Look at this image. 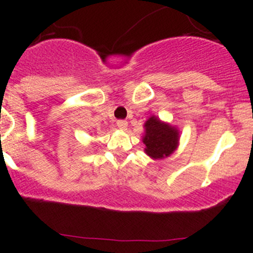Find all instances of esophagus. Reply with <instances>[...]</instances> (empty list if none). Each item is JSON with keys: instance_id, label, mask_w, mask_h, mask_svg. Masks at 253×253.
<instances>
[{"instance_id": "1", "label": "esophagus", "mask_w": 253, "mask_h": 253, "mask_svg": "<svg viewBox=\"0 0 253 253\" xmlns=\"http://www.w3.org/2000/svg\"><path fill=\"white\" fill-rule=\"evenodd\" d=\"M116 126L119 127L120 129H126L127 126H128V124H127V121H125V120H117Z\"/></svg>"}]
</instances>
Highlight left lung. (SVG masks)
I'll return each mask as SVG.
<instances>
[{
  "label": "left lung",
  "mask_w": 253,
  "mask_h": 253,
  "mask_svg": "<svg viewBox=\"0 0 253 253\" xmlns=\"http://www.w3.org/2000/svg\"><path fill=\"white\" fill-rule=\"evenodd\" d=\"M145 134L143 143L145 144V153L153 159H163L171 154L177 147V129L163 124L157 117L152 116L144 125Z\"/></svg>",
  "instance_id": "8db88e82"
}]
</instances>
